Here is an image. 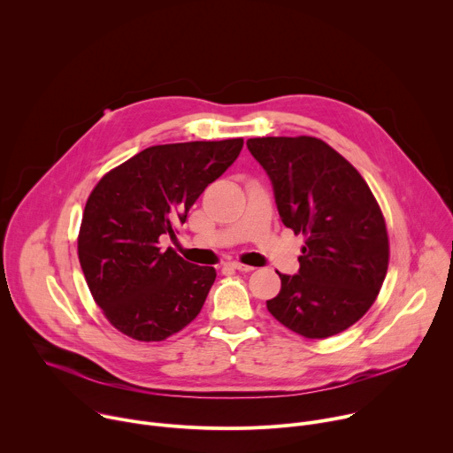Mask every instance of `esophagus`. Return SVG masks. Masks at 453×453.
<instances>
[{"mask_svg": "<svg viewBox=\"0 0 453 453\" xmlns=\"http://www.w3.org/2000/svg\"><path fill=\"white\" fill-rule=\"evenodd\" d=\"M227 267H231V269H236V271H240V273H250V271H254V267H250V265H243V264H240V262H233V264H227Z\"/></svg>", "mask_w": 453, "mask_h": 453, "instance_id": "1", "label": "esophagus"}]
</instances>
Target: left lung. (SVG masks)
<instances>
[{
	"label": "left lung",
	"instance_id": "left-lung-1",
	"mask_svg": "<svg viewBox=\"0 0 453 453\" xmlns=\"http://www.w3.org/2000/svg\"><path fill=\"white\" fill-rule=\"evenodd\" d=\"M267 172L281 222L304 234L299 273L280 274L269 311L306 339L348 330L374 303L389 265L381 210L357 168L311 136L250 138Z\"/></svg>",
	"mask_w": 453,
	"mask_h": 453
}]
</instances>
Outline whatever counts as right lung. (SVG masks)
Wrapping results in <instances>:
<instances>
[{
    "instance_id": "right-lung-1",
    "label": "right lung",
    "mask_w": 453,
    "mask_h": 453,
    "mask_svg": "<svg viewBox=\"0 0 453 453\" xmlns=\"http://www.w3.org/2000/svg\"><path fill=\"white\" fill-rule=\"evenodd\" d=\"M242 138L156 145L105 173L91 191L79 260L93 299L123 335L159 342L196 319L217 278L159 238H175L208 184L238 157Z\"/></svg>"
}]
</instances>
